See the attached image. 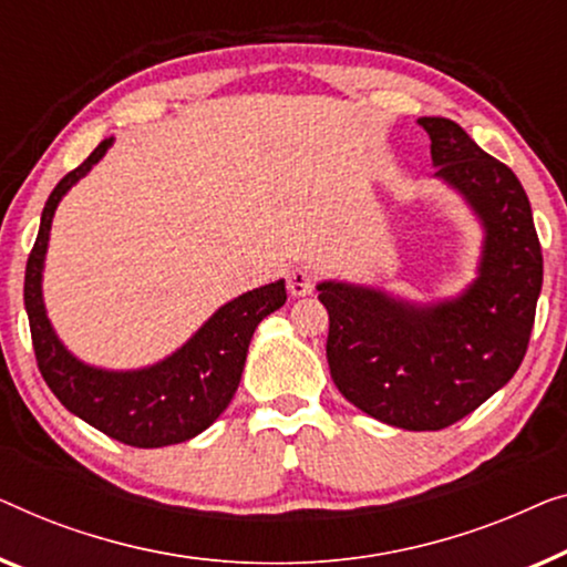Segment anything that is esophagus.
I'll return each instance as SVG.
<instances>
[{
    "label": "esophagus",
    "mask_w": 567,
    "mask_h": 567,
    "mask_svg": "<svg viewBox=\"0 0 567 567\" xmlns=\"http://www.w3.org/2000/svg\"><path fill=\"white\" fill-rule=\"evenodd\" d=\"M316 287V272L310 267H295L287 275V290L295 298H302V295H310Z\"/></svg>",
    "instance_id": "34e87169"
}]
</instances>
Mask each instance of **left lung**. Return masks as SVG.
Listing matches in <instances>:
<instances>
[{
    "label": "left lung",
    "instance_id": "obj_1",
    "mask_svg": "<svg viewBox=\"0 0 567 567\" xmlns=\"http://www.w3.org/2000/svg\"><path fill=\"white\" fill-rule=\"evenodd\" d=\"M419 125L432 138L434 177L483 228L475 280L434 302L339 280L316 290L329 310L326 357L339 393L382 424L436 432L519 370L542 290V249L516 174L457 123L419 117Z\"/></svg>",
    "mask_w": 567,
    "mask_h": 567
}]
</instances>
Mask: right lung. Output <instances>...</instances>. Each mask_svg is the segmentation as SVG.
<instances>
[{
    "mask_svg": "<svg viewBox=\"0 0 567 567\" xmlns=\"http://www.w3.org/2000/svg\"><path fill=\"white\" fill-rule=\"evenodd\" d=\"M113 143V135L102 141L48 197L25 269V310L35 360L53 395L102 434L141 450H154L193 440L228 409L241 382L254 331L261 318L285 306L287 290L285 280H277L238 295L215 310L177 352L138 370H105L71 354L45 313L48 238L63 195L92 172Z\"/></svg>",
    "mask_w": 567,
    "mask_h": 567,
    "instance_id": "right-lung-1",
    "label": "right lung"
}]
</instances>
